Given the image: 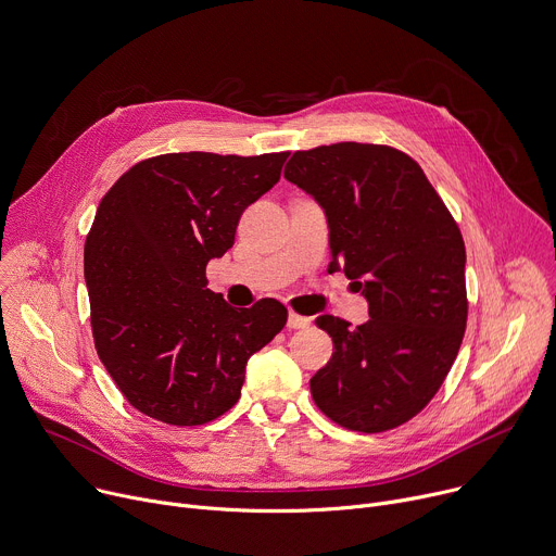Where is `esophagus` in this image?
Segmentation results:
<instances>
[{
	"instance_id": "34e87169",
	"label": "esophagus",
	"mask_w": 556,
	"mask_h": 556,
	"mask_svg": "<svg viewBox=\"0 0 556 556\" xmlns=\"http://www.w3.org/2000/svg\"><path fill=\"white\" fill-rule=\"evenodd\" d=\"M311 321H313L311 317H304V315H299V313H294V311H290V315H288V328H292V330L308 328Z\"/></svg>"
}]
</instances>
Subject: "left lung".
Wrapping results in <instances>:
<instances>
[{"label": "left lung", "mask_w": 556, "mask_h": 556, "mask_svg": "<svg viewBox=\"0 0 556 556\" xmlns=\"http://www.w3.org/2000/svg\"><path fill=\"white\" fill-rule=\"evenodd\" d=\"M283 177L311 192L330 226V268L370 306L357 328L317 317L330 362L311 379L317 408L355 432L417 417L447 377L468 321L462 230L421 166L386 143L296 150Z\"/></svg>", "instance_id": "1"}]
</instances>
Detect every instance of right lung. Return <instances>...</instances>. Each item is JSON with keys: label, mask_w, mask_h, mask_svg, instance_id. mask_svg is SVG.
Segmentation results:
<instances>
[{"label": "right lung", "mask_w": 556, "mask_h": 556, "mask_svg": "<svg viewBox=\"0 0 556 556\" xmlns=\"http://www.w3.org/2000/svg\"><path fill=\"white\" fill-rule=\"evenodd\" d=\"M290 153H168L128 168L99 201L84 245L97 355L132 408L204 426L241 396L245 364L288 321L277 299L232 308L206 264Z\"/></svg>", "instance_id": "right-lung-1"}]
</instances>
